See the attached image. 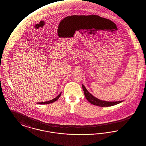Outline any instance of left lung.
Wrapping results in <instances>:
<instances>
[{
  "label": "left lung",
  "mask_w": 146,
  "mask_h": 146,
  "mask_svg": "<svg viewBox=\"0 0 146 146\" xmlns=\"http://www.w3.org/2000/svg\"><path fill=\"white\" fill-rule=\"evenodd\" d=\"M82 87H83V89L84 93V95L86 96V99L88 100V101L89 103H91L93 105H96L98 106L105 107V106H113V105H116V104H118L119 103L122 102V101L111 102H105V101L101 100L100 99L96 98L90 93H89L83 84H82Z\"/></svg>",
  "instance_id": "8db88e82"
}]
</instances>
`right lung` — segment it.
Returning <instances> with one entry per match:
<instances>
[{"label":"right lung","instance_id":"right-lung-1","mask_svg":"<svg viewBox=\"0 0 146 146\" xmlns=\"http://www.w3.org/2000/svg\"><path fill=\"white\" fill-rule=\"evenodd\" d=\"M60 95H61V93H60L57 97H56L55 98H54L53 99H52L51 100H50V101H48V102H42V103H38L37 104H47L53 103V102H56L57 100L58 99V98L60 97Z\"/></svg>","mask_w":146,"mask_h":146}]
</instances>
